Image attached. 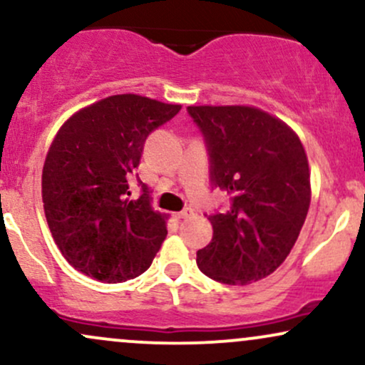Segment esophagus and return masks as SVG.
I'll use <instances>...</instances> for the list:
<instances>
[{
	"mask_svg": "<svg viewBox=\"0 0 365 365\" xmlns=\"http://www.w3.org/2000/svg\"><path fill=\"white\" fill-rule=\"evenodd\" d=\"M175 216H177L178 220H188V217H192V216H194V209L187 207V209H183V211L177 212V215H175Z\"/></svg>",
	"mask_w": 365,
	"mask_h": 365,
	"instance_id": "1",
	"label": "esophagus"
}]
</instances>
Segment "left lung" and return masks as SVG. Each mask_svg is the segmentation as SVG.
<instances>
[{"label":"left lung","instance_id":"8db88e82","mask_svg":"<svg viewBox=\"0 0 365 365\" xmlns=\"http://www.w3.org/2000/svg\"><path fill=\"white\" fill-rule=\"evenodd\" d=\"M204 137L209 182L228 207L207 216L212 240L197 250L211 279L247 284L266 278L290 254L311 204L302 142L283 121L249 106H188Z\"/></svg>","mask_w":365,"mask_h":365}]
</instances>
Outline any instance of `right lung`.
<instances>
[{"mask_svg": "<svg viewBox=\"0 0 365 365\" xmlns=\"http://www.w3.org/2000/svg\"><path fill=\"white\" fill-rule=\"evenodd\" d=\"M180 110L111 96L73 115L54 137L43 168L46 220L63 257L89 278L121 283L153 264L168 232L135 168L148 137ZM133 181L141 187L137 200Z\"/></svg>", "mask_w": 365, "mask_h": 365, "instance_id": "add662e5", "label": "right lung"}]
</instances>
